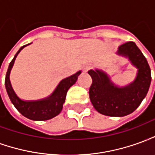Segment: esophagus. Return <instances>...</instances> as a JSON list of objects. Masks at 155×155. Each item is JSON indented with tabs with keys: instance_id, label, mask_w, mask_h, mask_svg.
Listing matches in <instances>:
<instances>
[{
	"instance_id": "34e87169",
	"label": "esophagus",
	"mask_w": 155,
	"mask_h": 155,
	"mask_svg": "<svg viewBox=\"0 0 155 155\" xmlns=\"http://www.w3.org/2000/svg\"><path fill=\"white\" fill-rule=\"evenodd\" d=\"M91 65L90 64H85V65H84L83 66V72H84V73H86L90 69H91Z\"/></svg>"
}]
</instances>
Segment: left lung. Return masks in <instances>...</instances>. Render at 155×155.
Returning a JSON list of instances; mask_svg holds the SVG:
<instances>
[{"label": "left lung", "instance_id": "1", "mask_svg": "<svg viewBox=\"0 0 155 155\" xmlns=\"http://www.w3.org/2000/svg\"><path fill=\"white\" fill-rule=\"evenodd\" d=\"M116 54L127 58L136 68V77L125 86L112 82L110 75L102 70H90L92 78L89 94L94 108L101 114L123 117L133 113L146 96L151 82V71L146 58L133 41L118 47Z\"/></svg>", "mask_w": 155, "mask_h": 155}]
</instances>
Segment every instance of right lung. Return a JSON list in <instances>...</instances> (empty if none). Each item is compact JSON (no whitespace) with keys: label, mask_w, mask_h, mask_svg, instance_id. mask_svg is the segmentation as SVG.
<instances>
[{"label":"right lung","mask_w":155,"mask_h":155,"mask_svg":"<svg viewBox=\"0 0 155 155\" xmlns=\"http://www.w3.org/2000/svg\"><path fill=\"white\" fill-rule=\"evenodd\" d=\"M30 44L25 45L20 48V50L17 51V53L15 54L13 60L9 64L5 80L6 92L13 105L23 116L26 117L27 119L31 120H35V121L51 120L61 112L63 109V104L65 101L68 90L76 82L78 76L81 74V71H78L75 74H72L65 79H63L58 84L54 91L47 97L41 99V100H37V101L21 100L15 94V91L12 88V83L10 81V74L14 65L16 56L18 55L23 48L27 46Z\"/></svg>","instance_id":"1"}]
</instances>
